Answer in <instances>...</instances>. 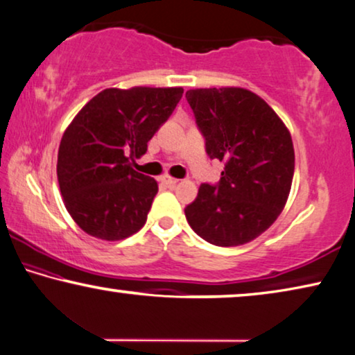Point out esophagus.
<instances>
[{"mask_svg": "<svg viewBox=\"0 0 355 355\" xmlns=\"http://www.w3.org/2000/svg\"><path fill=\"white\" fill-rule=\"evenodd\" d=\"M162 182L167 184V187H175V184L178 183L177 178H172V177H164Z\"/></svg>", "mask_w": 355, "mask_h": 355, "instance_id": "34e87169", "label": "esophagus"}]
</instances>
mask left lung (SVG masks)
<instances>
[{
    "mask_svg": "<svg viewBox=\"0 0 355 355\" xmlns=\"http://www.w3.org/2000/svg\"><path fill=\"white\" fill-rule=\"evenodd\" d=\"M210 159L225 162L216 184L202 183L184 215L218 247L247 244L277 220L295 172L290 132L261 97L242 87L187 92Z\"/></svg>",
    "mask_w": 355,
    "mask_h": 355,
    "instance_id": "obj_1",
    "label": "left lung"
}]
</instances>
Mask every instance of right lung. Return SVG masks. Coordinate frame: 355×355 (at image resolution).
<instances>
[{
  "mask_svg": "<svg viewBox=\"0 0 355 355\" xmlns=\"http://www.w3.org/2000/svg\"><path fill=\"white\" fill-rule=\"evenodd\" d=\"M182 95V87L105 89L67 127L57 178L68 214L84 232L121 241L145 225L157 183L130 161L145 155Z\"/></svg>",
  "mask_w": 355,
  "mask_h": 355,
  "instance_id": "right-lung-1",
  "label": "right lung"
}]
</instances>
